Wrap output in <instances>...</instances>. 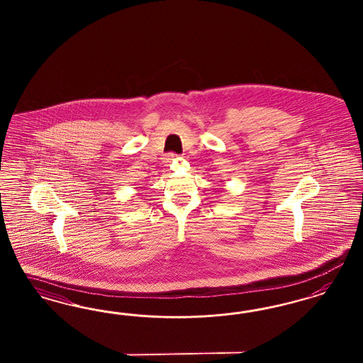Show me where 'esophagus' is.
I'll list each match as a JSON object with an SVG mask.
<instances>
[{
    "instance_id": "esophagus-1",
    "label": "esophagus",
    "mask_w": 363,
    "mask_h": 363,
    "mask_svg": "<svg viewBox=\"0 0 363 363\" xmlns=\"http://www.w3.org/2000/svg\"><path fill=\"white\" fill-rule=\"evenodd\" d=\"M177 158H178V155H177V154H170V155L167 157V166L170 165V164H172V161H174Z\"/></svg>"
}]
</instances>
